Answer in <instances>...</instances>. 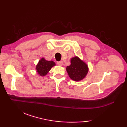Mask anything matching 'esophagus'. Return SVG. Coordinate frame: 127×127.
Listing matches in <instances>:
<instances>
[{
	"mask_svg": "<svg viewBox=\"0 0 127 127\" xmlns=\"http://www.w3.org/2000/svg\"><path fill=\"white\" fill-rule=\"evenodd\" d=\"M57 64L58 65H63V62H62V61L57 62Z\"/></svg>",
	"mask_w": 127,
	"mask_h": 127,
	"instance_id": "obj_1",
	"label": "esophagus"
}]
</instances>
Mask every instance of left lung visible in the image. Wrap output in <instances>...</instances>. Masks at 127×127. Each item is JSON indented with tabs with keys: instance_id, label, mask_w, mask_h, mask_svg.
Segmentation results:
<instances>
[{
	"instance_id": "1",
	"label": "left lung",
	"mask_w": 127,
	"mask_h": 127,
	"mask_svg": "<svg viewBox=\"0 0 127 127\" xmlns=\"http://www.w3.org/2000/svg\"><path fill=\"white\" fill-rule=\"evenodd\" d=\"M69 77L74 81L82 80L87 75L88 69L87 64L75 57L71 59V64L66 68Z\"/></svg>"
}]
</instances>
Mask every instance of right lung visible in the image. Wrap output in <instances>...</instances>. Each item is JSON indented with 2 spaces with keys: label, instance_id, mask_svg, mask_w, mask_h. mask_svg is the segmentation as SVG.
I'll use <instances>...</instances> for the list:
<instances>
[{
  "label": "right lung",
  "instance_id": "1",
  "mask_svg": "<svg viewBox=\"0 0 127 127\" xmlns=\"http://www.w3.org/2000/svg\"><path fill=\"white\" fill-rule=\"evenodd\" d=\"M54 65H55V63L54 62L47 61H46L44 58H42L36 65V69L40 75L45 76Z\"/></svg>",
  "mask_w": 127,
  "mask_h": 127
}]
</instances>
